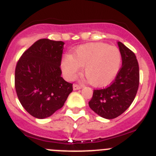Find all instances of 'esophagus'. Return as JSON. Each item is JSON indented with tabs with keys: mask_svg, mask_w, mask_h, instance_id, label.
<instances>
[{
	"mask_svg": "<svg viewBox=\"0 0 156 156\" xmlns=\"http://www.w3.org/2000/svg\"><path fill=\"white\" fill-rule=\"evenodd\" d=\"M73 90H80V88H82V87L80 86V85L78 84H73Z\"/></svg>",
	"mask_w": 156,
	"mask_h": 156,
	"instance_id": "obj_1",
	"label": "esophagus"
}]
</instances>
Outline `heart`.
Segmentation results:
<instances>
[{
  "instance_id": "b5f03b06",
  "label": "heart",
  "mask_w": 156,
  "mask_h": 156,
  "mask_svg": "<svg viewBox=\"0 0 156 156\" xmlns=\"http://www.w3.org/2000/svg\"><path fill=\"white\" fill-rule=\"evenodd\" d=\"M120 51L105 43H88L76 48L72 55L62 60V69L66 79L74 80L83 67L88 81L96 87L108 85L113 80L121 65Z\"/></svg>"
}]
</instances>
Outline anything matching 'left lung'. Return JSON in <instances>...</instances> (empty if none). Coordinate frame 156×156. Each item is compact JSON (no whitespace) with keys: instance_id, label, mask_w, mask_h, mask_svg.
Wrapping results in <instances>:
<instances>
[{"instance_id":"left-lung-1","label":"left lung","mask_w":156,"mask_h":156,"mask_svg":"<svg viewBox=\"0 0 156 156\" xmlns=\"http://www.w3.org/2000/svg\"><path fill=\"white\" fill-rule=\"evenodd\" d=\"M122 67L108 87L94 90L90 108L105 119H115L129 108L139 86V66L135 54L122 43L118 42Z\"/></svg>"}]
</instances>
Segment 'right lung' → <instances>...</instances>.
Masks as SVG:
<instances>
[{"label": "right lung", "mask_w": 156, "mask_h": 156, "mask_svg": "<svg viewBox=\"0 0 156 156\" xmlns=\"http://www.w3.org/2000/svg\"><path fill=\"white\" fill-rule=\"evenodd\" d=\"M62 41L41 39L18 61L15 87L27 112L37 119L49 117L64 105L73 83L61 76Z\"/></svg>", "instance_id": "add662e5"}]
</instances>
